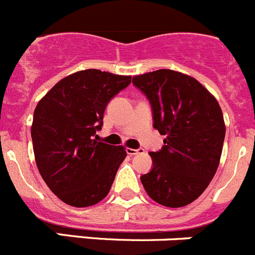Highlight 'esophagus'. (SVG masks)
Here are the masks:
<instances>
[{
  "mask_svg": "<svg viewBox=\"0 0 255 255\" xmlns=\"http://www.w3.org/2000/svg\"><path fill=\"white\" fill-rule=\"evenodd\" d=\"M144 149H132V148H128L126 149V153L129 154V155H135V154L143 153Z\"/></svg>",
  "mask_w": 255,
  "mask_h": 255,
  "instance_id": "esophagus-1",
  "label": "esophagus"
}]
</instances>
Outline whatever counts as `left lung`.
I'll use <instances>...</instances> for the list:
<instances>
[{
    "instance_id": "left-lung-1",
    "label": "left lung",
    "mask_w": 255,
    "mask_h": 255,
    "mask_svg": "<svg viewBox=\"0 0 255 255\" xmlns=\"http://www.w3.org/2000/svg\"><path fill=\"white\" fill-rule=\"evenodd\" d=\"M153 109L163 148L150 151L153 168L140 177L151 200L183 207L214 178L223 151L225 123L218 100L197 79L172 69L132 77Z\"/></svg>"
}]
</instances>
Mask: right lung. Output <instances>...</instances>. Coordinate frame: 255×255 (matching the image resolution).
Here are the masks:
<instances>
[{"mask_svg": "<svg viewBox=\"0 0 255 255\" xmlns=\"http://www.w3.org/2000/svg\"><path fill=\"white\" fill-rule=\"evenodd\" d=\"M130 76L86 69L60 79L34 111L31 139L39 173L64 204L88 207L110 192L125 159L123 145L97 141L107 102Z\"/></svg>", "mask_w": 255, "mask_h": 255, "instance_id": "obj_1", "label": "right lung"}]
</instances>
